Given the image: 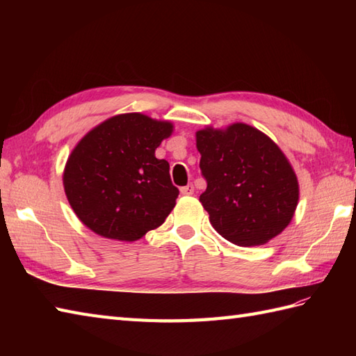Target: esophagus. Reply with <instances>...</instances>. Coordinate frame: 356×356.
Listing matches in <instances>:
<instances>
[{"mask_svg":"<svg viewBox=\"0 0 356 356\" xmlns=\"http://www.w3.org/2000/svg\"><path fill=\"white\" fill-rule=\"evenodd\" d=\"M180 193H182V195H193L194 194V186L191 184H188L186 186L180 188Z\"/></svg>","mask_w":356,"mask_h":356,"instance_id":"1","label":"esophagus"}]
</instances>
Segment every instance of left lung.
<instances>
[{"label": "left lung", "instance_id": "left-lung-1", "mask_svg": "<svg viewBox=\"0 0 356 356\" xmlns=\"http://www.w3.org/2000/svg\"><path fill=\"white\" fill-rule=\"evenodd\" d=\"M207 190L200 194L209 222L238 246L263 245L292 220L297 176L274 142L246 124L195 134Z\"/></svg>", "mask_w": 356, "mask_h": 356}]
</instances>
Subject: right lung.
<instances>
[{"label": "right lung", "mask_w": 356, "mask_h": 356, "mask_svg": "<svg viewBox=\"0 0 356 356\" xmlns=\"http://www.w3.org/2000/svg\"><path fill=\"white\" fill-rule=\"evenodd\" d=\"M172 131L139 113L105 120L82 138L64 171V190L79 220L102 237L134 241L161 226L179 190L170 163L154 156Z\"/></svg>", "instance_id": "1"}]
</instances>
